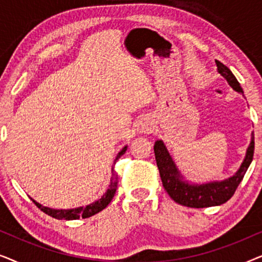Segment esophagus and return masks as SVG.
Masks as SVG:
<instances>
[{
  "label": "esophagus",
  "mask_w": 262,
  "mask_h": 262,
  "mask_svg": "<svg viewBox=\"0 0 262 262\" xmlns=\"http://www.w3.org/2000/svg\"><path fill=\"white\" fill-rule=\"evenodd\" d=\"M136 128H137L139 134H145V132L151 130V121H150L148 118H141V119L137 121Z\"/></svg>",
  "instance_id": "esophagus-1"
}]
</instances>
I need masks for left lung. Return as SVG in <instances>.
<instances>
[{
	"label": "left lung",
	"mask_w": 262,
	"mask_h": 262,
	"mask_svg": "<svg viewBox=\"0 0 262 262\" xmlns=\"http://www.w3.org/2000/svg\"><path fill=\"white\" fill-rule=\"evenodd\" d=\"M217 71L223 76L230 87L234 91L242 93L243 91L236 80L234 74L231 73L228 67H225L220 60H216ZM155 159L157 168L160 170V177L162 180L163 187L168 194L175 203L187 207H210L217 206L227 203L234 195V193L245 177L249 164L252 163L254 156V135H252V141L247 149L246 157L243 160L241 167L232 177L222 181H211L206 184H189L185 181L182 175L179 171L177 164L171 159L164 143L159 139L154 145Z\"/></svg>",
	"instance_id": "left-lung-1"
}]
</instances>
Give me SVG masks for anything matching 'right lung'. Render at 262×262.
<instances>
[{"instance_id":"right-lung-1","label":"right lung","mask_w":262,"mask_h":262,"mask_svg":"<svg viewBox=\"0 0 262 262\" xmlns=\"http://www.w3.org/2000/svg\"><path fill=\"white\" fill-rule=\"evenodd\" d=\"M126 149H127V145H125L124 148L120 150L119 154H118L116 157V160H114V164H116L117 160L119 159L121 155H124L125 151H126ZM117 187H118V174L116 173V170L112 168V178H111L108 189H107L105 194H103L99 200L89 204V205H87V206H81V207H76V209H70V210H56V209H50V207L42 206L41 204L37 203L34 199H32V198H31V200L39 207V209L42 211V212H45L46 214H49V216L56 218V220L73 221V220H78V218L92 217V216H94L95 213L102 211L111 203V200L113 199L114 194H116Z\"/></svg>"}]
</instances>
